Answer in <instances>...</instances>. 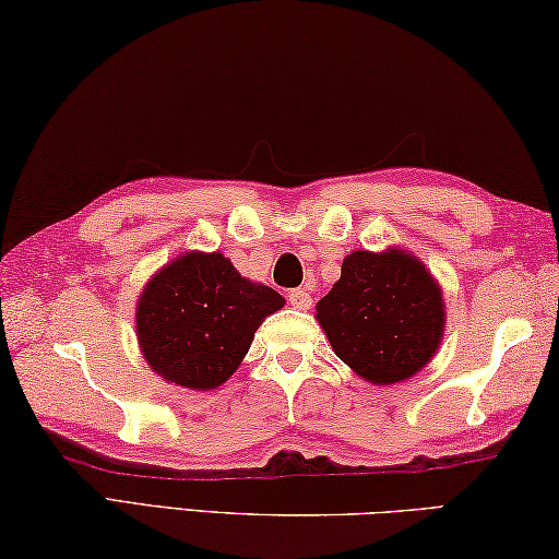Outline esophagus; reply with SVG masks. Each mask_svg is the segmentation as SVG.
Segmentation results:
<instances>
[{"mask_svg": "<svg viewBox=\"0 0 559 559\" xmlns=\"http://www.w3.org/2000/svg\"><path fill=\"white\" fill-rule=\"evenodd\" d=\"M288 302H290L293 308H298V310H308L312 306V298H310V293L298 288V290H290L288 293Z\"/></svg>", "mask_w": 559, "mask_h": 559, "instance_id": "1", "label": "esophagus"}]
</instances>
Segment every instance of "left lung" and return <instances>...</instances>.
I'll return each instance as SVG.
<instances>
[{
	"label": "left lung",
	"mask_w": 559,
	"mask_h": 559,
	"mask_svg": "<svg viewBox=\"0 0 559 559\" xmlns=\"http://www.w3.org/2000/svg\"><path fill=\"white\" fill-rule=\"evenodd\" d=\"M314 320L347 367L391 385L428 367L444 337L442 286L413 251H352Z\"/></svg>",
	"instance_id": "left-lung-1"
}]
</instances>
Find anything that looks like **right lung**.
Here are the masks:
<instances>
[{"instance_id": "1", "label": "right lung", "mask_w": 559, "mask_h": 559, "mask_svg": "<svg viewBox=\"0 0 559 559\" xmlns=\"http://www.w3.org/2000/svg\"><path fill=\"white\" fill-rule=\"evenodd\" d=\"M286 298L241 276L225 253L186 251L146 281L136 302V342L166 383L212 391L245 361L253 332Z\"/></svg>"}]
</instances>
